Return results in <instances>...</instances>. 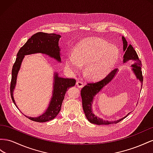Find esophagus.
<instances>
[{
	"label": "esophagus",
	"instance_id": "esophagus-1",
	"mask_svg": "<svg viewBox=\"0 0 153 153\" xmlns=\"http://www.w3.org/2000/svg\"><path fill=\"white\" fill-rule=\"evenodd\" d=\"M76 85L78 87H79V88H82V87H83V86H84L83 82H82L81 81H77L76 82Z\"/></svg>",
	"mask_w": 153,
	"mask_h": 153
}]
</instances>
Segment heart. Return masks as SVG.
Returning <instances> with one entry per match:
<instances>
[{
    "label": "heart",
    "mask_w": 153,
    "mask_h": 153,
    "mask_svg": "<svg viewBox=\"0 0 153 153\" xmlns=\"http://www.w3.org/2000/svg\"><path fill=\"white\" fill-rule=\"evenodd\" d=\"M119 58L117 47L101 39L91 38L79 42L73 53L65 57V65L72 74L79 71L85 65L84 72L89 79H100L115 67Z\"/></svg>",
    "instance_id": "obj_1"
}]
</instances>
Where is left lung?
<instances>
[{
    "mask_svg": "<svg viewBox=\"0 0 153 153\" xmlns=\"http://www.w3.org/2000/svg\"><path fill=\"white\" fill-rule=\"evenodd\" d=\"M123 50L124 51H125L123 62L125 63L130 59L137 61V62L134 63L132 65V67H133V71L134 72L135 75H136L137 79H138L141 81V82H142L143 77L142 76V71H141L140 67L142 64L140 61L138 59L137 52L135 51L133 47L131 44L128 46L127 42H126V39L124 36H123ZM117 71V68L113 70L108 75H107L106 77L104 78V79L95 82H90V83H87V85L85 86L81 90L82 108H83L86 119H88L91 123L97 125H109L113 124H117L118 123H119L120 121L123 120L124 119H125V118L129 114V113H128V115L118 120L107 121L104 120L103 119H100V118H97V117L95 116L92 113V111H91V104H92L94 96L97 93H99L104 86L106 85L113 79V78L114 77L115 75L116 74Z\"/></svg>",
    "mask_w": 153,
    "mask_h": 153,
    "instance_id": "left-lung-1",
    "label": "left lung"
}]
</instances>
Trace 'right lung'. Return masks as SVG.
Masks as SVG:
<instances>
[{"label":"right lung","instance_id":"1","mask_svg":"<svg viewBox=\"0 0 153 153\" xmlns=\"http://www.w3.org/2000/svg\"><path fill=\"white\" fill-rule=\"evenodd\" d=\"M61 36L57 34H48L38 32L28 39L25 44L22 47L17 53V58L13 66L12 76L10 85V94L13 102L16 106L13 98V90L16 82L17 74L19 71L21 63L25 55L34 53H42L54 58L58 62H61L59 47L58 42ZM76 79L71 78H63L58 77L57 73L54 75L53 95L50 104L46 111L38 117H27L29 119L38 123H45L51 120L58 115L61 110L62 104L67 90L76 84ZM17 107V106H16ZM18 108V107H17Z\"/></svg>","mask_w":153,"mask_h":153}]
</instances>
